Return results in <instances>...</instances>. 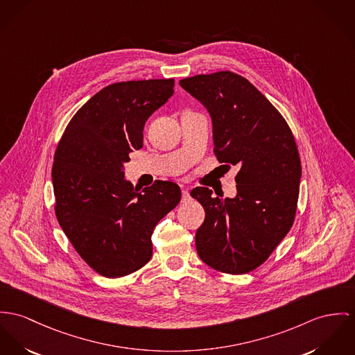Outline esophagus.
Masks as SVG:
<instances>
[{
	"label": "esophagus",
	"instance_id": "1",
	"mask_svg": "<svg viewBox=\"0 0 355 355\" xmlns=\"http://www.w3.org/2000/svg\"><path fill=\"white\" fill-rule=\"evenodd\" d=\"M191 200V194L188 189H182V202H188Z\"/></svg>",
	"mask_w": 355,
	"mask_h": 355
}]
</instances>
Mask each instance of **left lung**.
<instances>
[{
	"label": "left lung",
	"instance_id": "1",
	"mask_svg": "<svg viewBox=\"0 0 355 355\" xmlns=\"http://www.w3.org/2000/svg\"><path fill=\"white\" fill-rule=\"evenodd\" d=\"M180 85L209 112L218 162L239 167L234 198L204 187L191 191L205 211L197 254L221 273L252 272L295 221L301 178L296 140L273 104L236 73L198 74Z\"/></svg>",
	"mask_w": 355,
	"mask_h": 355
}]
</instances>
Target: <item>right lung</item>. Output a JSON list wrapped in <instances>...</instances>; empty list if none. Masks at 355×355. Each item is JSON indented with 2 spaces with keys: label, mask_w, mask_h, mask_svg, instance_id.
Here are the masks:
<instances>
[{
  "label": "right lung",
  "mask_w": 355,
  "mask_h": 355,
  "mask_svg": "<svg viewBox=\"0 0 355 355\" xmlns=\"http://www.w3.org/2000/svg\"><path fill=\"white\" fill-rule=\"evenodd\" d=\"M174 80L116 82L101 89L69 121L55 150V215L82 259L116 278L153 255L155 225L181 200L171 181L139 191L123 164L143 147L147 119L173 96Z\"/></svg>",
  "instance_id": "right-lung-1"
}]
</instances>
